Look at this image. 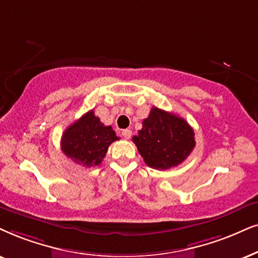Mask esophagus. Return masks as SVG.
<instances>
[{"label": "esophagus", "instance_id": "34e87169", "mask_svg": "<svg viewBox=\"0 0 258 258\" xmlns=\"http://www.w3.org/2000/svg\"><path fill=\"white\" fill-rule=\"evenodd\" d=\"M121 135L125 139H130V138H131V136H132V131H131V130H123V131L121 132Z\"/></svg>", "mask_w": 258, "mask_h": 258}]
</instances>
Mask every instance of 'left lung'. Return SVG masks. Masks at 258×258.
I'll list each match as a JSON object with an SVG mask.
<instances>
[{
    "instance_id": "8db88e82",
    "label": "left lung",
    "mask_w": 258,
    "mask_h": 258,
    "mask_svg": "<svg viewBox=\"0 0 258 258\" xmlns=\"http://www.w3.org/2000/svg\"><path fill=\"white\" fill-rule=\"evenodd\" d=\"M150 168L177 167L195 148L194 131L184 119L152 107L143 128L132 138Z\"/></svg>"
}]
</instances>
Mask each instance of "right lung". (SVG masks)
<instances>
[{"instance_id": "right-lung-1", "label": "right lung", "mask_w": 258, "mask_h": 258, "mask_svg": "<svg viewBox=\"0 0 258 258\" xmlns=\"http://www.w3.org/2000/svg\"><path fill=\"white\" fill-rule=\"evenodd\" d=\"M119 140L112 126H105L89 110L65 130L60 148L67 157L84 167H96L105 158L108 146Z\"/></svg>"}]
</instances>
